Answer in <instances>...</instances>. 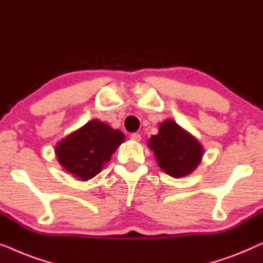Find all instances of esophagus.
Here are the masks:
<instances>
[{
  "mask_svg": "<svg viewBox=\"0 0 263 263\" xmlns=\"http://www.w3.org/2000/svg\"><path fill=\"white\" fill-rule=\"evenodd\" d=\"M131 139L136 140V142H139V140H140V135H139V133H137V132L131 133Z\"/></svg>",
  "mask_w": 263,
  "mask_h": 263,
  "instance_id": "obj_1",
  "label": "esophagus"
}]
</instances>
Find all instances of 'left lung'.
Listing matches in <instances>:
<instances>
[{"label":"left lung","mask_w":263,"mask_h":263,"mask_svg":"<svg viewBox=\"0 0 263 263\" xmlns=\"http://www.w3.org/2000/svg\"><path fill=\"white\" fill-rule=\"evenodd\" d=\"M158 165L173 177H182L198 167L202 146L194 137L182 130L173 120L161 124L160 131L149 140Z\"/></svg>","instance_id":"8db88e82"}]
</instances>
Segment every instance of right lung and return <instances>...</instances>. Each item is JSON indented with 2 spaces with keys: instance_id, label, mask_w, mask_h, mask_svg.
Returning <instances> with one entry per match:
<instances>
[{
  "instance_id": "1",
  "label": "right lung",
  "mask_w": 263,
  "mask_h": 263,
  "mask_svg": "<svg viewBox=\"0 0 263 263\" xmlns=\"http://www.w3.org/2000/svg\"><path fill=\"white\" fill-rule=\"evenodd\" d=\"M124 138V133L119 130L91 120L61 140L54 153L63 168L77 179L86 181L101 172Z\"/></svg>"
}]
</instances>
